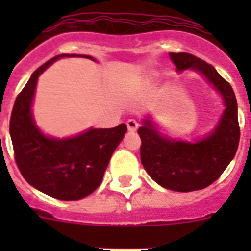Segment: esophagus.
I'll list each match as a JSON object with an SVG mask.
<instances>
[{"mask_svg": "<svg viewBox=\"0 0 251 251\" xmlns=\"http://www.w3.org/2000/svg\"><path fill=\"white\" fill-rule=\"evenodd\" d=\"M126 125H127V129H129V131H135V130L138 129L139 124H138L135 120H133V118H130V120H127V122H126Z\"/></svg>", "mask_w": 251, "mask_h": 251, "instance_id": "34e87169", "label": "esophagus"}]
</instances>
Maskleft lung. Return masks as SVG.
<instances>
[{
  "instance_id": "1",
  "label": "left lung",
  "mask_w": 251,
  "mask_h": 251,
  "mask_svg": "<svg viewBox=\"0 0 251 251\" xmlns=\"http://www.w3.org/2000/svg\"><path fill=\"white\" fill-rule=\"evenodd\" d=\"M169 57L177 72L191 69L202 74L222 95L226 106L215 129L195 142L164 137L150 116L138 129L141 161L150 177L165 189L187 193L210 186L236 155L240 142L237 100L230 84L212 65L190 53H169Z\"/></svg>"
}]
</instances>
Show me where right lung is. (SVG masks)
Wrapping results in <instances>:
<instances>
[{"mask_svg": "<svg viewBox=\"0 0 251 251\" xmlns=\"http://www.w3.org/2000/svg\"><path fill=\"white\" fill-rule=\"evenodd\" d=\"M62 57L60 54L33 72L17 96L10 117V137L15 161L27 182L41 193L61 199L76 201L94 193L101 183L112 153L127 131L125 124L112 129H88L75 137L53 138L41 133L32 116V101L39 76Z\"/></svg>", "mask_w": 251, "mask_h": 251, "instance_id": "right-lung-1", "label": "right lung"}]
</instances>
